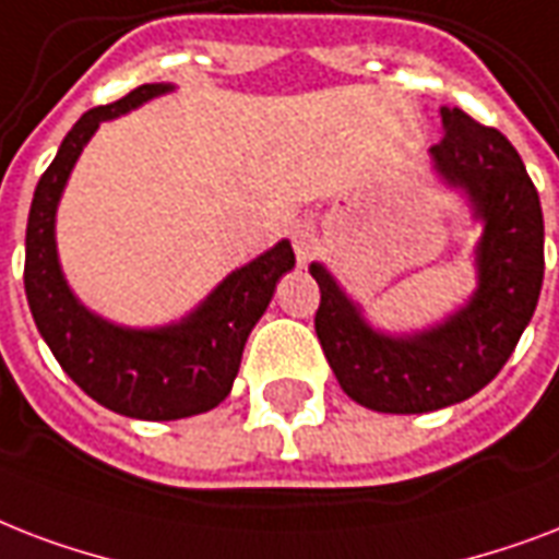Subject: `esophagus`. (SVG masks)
Masks as SVG:
<instances>
[{
    "label": "esophagus",
    "mask_w": 559,
    "mask_h": 559,
    "mask_svg": "<svg viewBox=\"0 0 559 559\" xmlns=\"http://www.w3.org/2000/svg\"><path fill=\"white\" fill-rule=\"evenodd\" d=\"M292 245H294V253H297V262H300V265H306V262H311V259L320 253L318 230L311 227L309 221H300V224H294Z\"/></svg>",
    "instance_id": "esophagus-1"
}]
</instances>
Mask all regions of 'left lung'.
Listing matches in <instances>:
<instances>
[{
	"instance_id": "8db88e82",
	"label": "left lung",
	"mask_w": 559,
	"mask_h": 559,
	"mask_svg": "<svg viewBox=\"0 0 559 559\" xmlns=\"http://www.w3.org/2000/svg\"><path fill=\"white\" fill-rule=\"evenodd\" d=\"M435 171L469 198L484 224L475 248L478 288L443 323L388 335L365 320L335 276L311 262L320 285L314 332L349 400L382 414H426L490 384L534 318L545 271L543 206L525 163L496 128L443 107Z\"/></svg>"
}]
</instances>
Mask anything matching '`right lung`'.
Here are the masks:
<instances>
[{
	"mask_svg": "<svg viewBox=\"0 0 559 559\" xmlns=\"http://www.w3.org/2000/svg\"><path fill=\"white\" fill-rule=\"evenodd\" d=\"M171 90L142 84L119 102L86 110L43 171L25 227V297L43 341L86 396L133 419H183L224 402L250 329L265 314L280 276L294 267V250L283 239L233 271L180 323L157 329L116 326L72 294L55 245V212L69 171L98 124Z\"/></svg>",
	"mask_w": 559,
	"mask_h": 559,
	"instance_id": "add662e5",
	"label": "right lung"
}]
</instances>
